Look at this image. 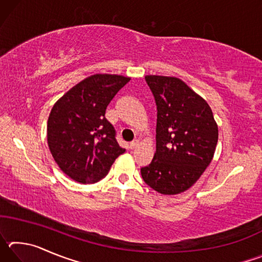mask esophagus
I'll return each mask as SVG.
<instances>
[{
  "label": "esophagus",
  "instance_id": "34e87169",
  "mask_svg": "<svg viewBox=\"0 0 262 262\" xmlns=\"http://www.w3.org/2000/svg\"><path fill=\"white\" fill-rule=\"evenodd\" d=\"M137 144H139V141H137V140L132 141L130 143H129V148H130V149H134Z\"/></svg>",
  "mask_w": 262,
  "mask_h": 262
}]
</instances>
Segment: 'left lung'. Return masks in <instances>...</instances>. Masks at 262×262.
Instances as JSON below:
<instances>
[{
  "label": "left lung",
  "mask_w": 262,
  "mask_h": 262,
  "mask_svg": "<svg viewBox=\"0 0 262 262\" xmlns=\"http://www.w3.org/2000/svg\"><path fill=\"white\" fill-rule=\"evenodd\" d=\"M157 105L156 152L141 168L144 183L164 195L192 187L214 158L219 127L207 101L180 78L147 75Z\"/></svg>",
  "instance_id": "8db88e82"
}]
</instances>
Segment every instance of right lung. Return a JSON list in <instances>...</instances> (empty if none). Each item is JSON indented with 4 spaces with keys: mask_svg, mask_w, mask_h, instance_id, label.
Returning <instances> with one entry per match:
<instances>
[{
    "mask_svg": "<svg viewBox=\"0 0 262 262\" xmlns=\"http://www.w3.org/2000/svg\"><path fill=\"white\" fill-rule=\"evenodd\" d=\"M130 77L91 75L61 97L47 121V143L61 171L81 184H94L108 173L125 149L106 120L107 105Z\"/></svg>",
    "mask_w": 262,
    "mask_h": 262,
    "instance_id": "1",
    "label": "right lung"
}]
</instances>
